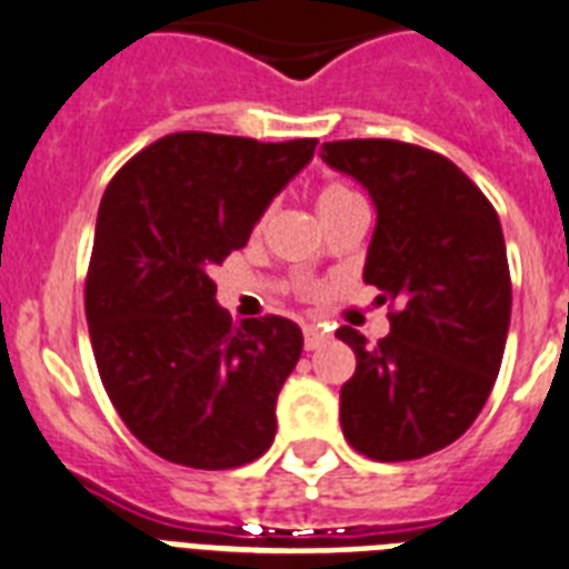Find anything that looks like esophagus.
<instances>
[{"label":"esophagus","instance_id":"1","mask_svg":"<svg viewBox=\"0 0 569 569\" xmlns=\"http://www.w3.org/2000/svg\"><path fill=\"white\" fill-rule=\"evenodd\" d=\"M327 339H330V336H327V332L321 330V327H316V325L303 327V348H307V350L325 348Z\"/></svg>","mask_w":569,"mask_h":569}]
</instances>
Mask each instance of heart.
I'll use <instances>...</instances> for the list:
<instances>
[{
    "mask_svg": "<svg viewBox=\"0 0 569 569\" xmlns=\"http://www.w3.org/2000/svg\"><path fill=\"white\" fill-rule=\"evenodd\" d=\"M357 198V192L353 189H348L345 183H339V180H327V183H321L318 187V210H321V216H330L336 207L348 204V201H353ZM266 219H269V212H262L260 221L257 224H266Z\"/></svg>",
    "mask_w": 569,
    "mask_h": 569,
    "instance_id": "obj_1",
    "label": "heart"
}]
</instances>
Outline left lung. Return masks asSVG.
Segmentation results:
<instances>
[{
  "mask_svg": "<svg viewBox=\"0 0 569 569\" xmlns=\"http://www.w3.org/2000/svg\"><path fill=\"white\" fill-rule=\"evenodd\" d=\"M321 157L371 192L365 283L391 321L377 345L336 330L357 353L341 432L373 461L423 459L468 432L500 373L511 318L500 216L459 166L412 142L336 140Z\"/></svg>",
  "mask_w": 569,
  "mask_h": 569,
  "instance_id": "1",
  "label": "left lung"
}]
</instances>
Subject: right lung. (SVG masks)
Here are the masks:
<instances>
[{"label":"right lung","mask_w":569,"mask_h":569,"mask_svg":"<svg viewBox=\"0 0 569 569\" xmlns=\"http://www.w3.org/2000/svg\"><path fill=\"white\" fill-rule=\"evenodd\" d=\"M316 142L169 133L101 196L84 283L92 357L124 427L160 459L230 470L274 441L303 332L280 316L233 325L210 274L248 244Z\"/></svg>","instance_id":"1"}]
</instances>
